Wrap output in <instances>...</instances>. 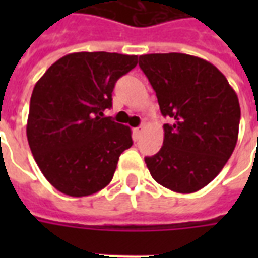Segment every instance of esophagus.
<instances>
[{
  "mask_svg": "<svg viewBox=\"0 0 258 258\" xmlns=\"http://www.w3.org/2000/svg\"><path fill=\"white\" fill-rule=\"evenodd\" d=\"M144 130H145V125H140V127H137V128H134L135 138H140L141 134L144 133Z\"/></svg>",
  "mask_w": 258,
  "mask_h": 258,
  "instance_id": "obj_1",
  "label": "esophagus"
}]
</instances>
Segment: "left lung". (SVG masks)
<instances>
[{
  "instance_id": "obj_1",
  "label": "left lung",
  "mask_w": 258,
  "mask_h": 258,
  "mask_svg": "<svg viewBox=\"0 0 258 258\" xmlns=\"http://www.w3.org/2000/svg\"><path fill=\"white\" fill-rule=\"evenodd\" d=\"M140 68L156 92L164 124L163 146L145 157L153 179L192 194L216 178L236 146L240 106L225 76L186 53L141 55Z\"/></svg>"
}]
</instances>
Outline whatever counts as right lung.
Segmentation results:
<instances>
[{"mask_svg":"<svg viewBox=\"0 0 258 258\" xmlns=\"http://www.w3.org/2000/svg\"><path fill=\"white\" fill-rule=\"evenodd\" d=\"M137 55L74 52L56 60L34 85L27 118L31 153L48 182L69 196L103 189L120 155L133 145L127 125L103 116Z\"/></svg>","mask_w":258,"mask_h":258,"instance_id":"add662e5","label":"right lung"}]
</instances>
